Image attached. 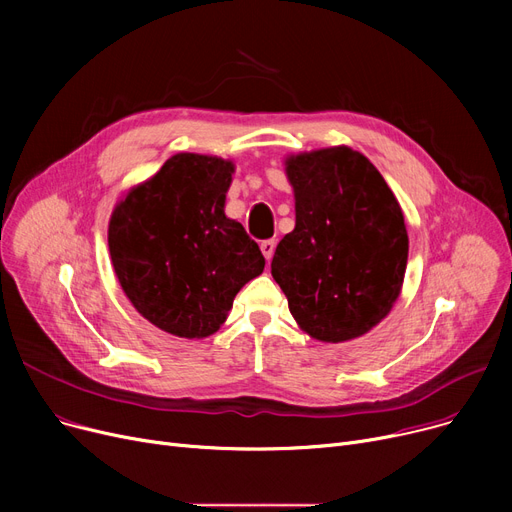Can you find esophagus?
Returning <instances> with one entry per match:
<instances>
[{"label":"esophagus","mask_w":512,"mask_h":512,"mask_svg":"<svg viewBox=\"0 0 512 512\" xmlns=\"http://www.w3.org/2000/svg\"><path fill=\"white\" fill-rule=\"evenodd\" d=\"M274 251H276V242L274 240H261V253H263V257L267 261L274 257Z\"/></svg>","instance_id":"obj_1"}]
</instances>
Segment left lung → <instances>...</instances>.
<instances>
[{
    "label": "left lung",
    "mask_w": 512,
    "mask_h": 512,
    "mask_svg": "<svg viewBox=\"0 0 512 512\" xmlns=\"http://www.w3.org/2000/svg\"><path fill=\"white\" fill-rule=\"evenodd\" d=\"M297 224L276 247L272 276L297 324L344 342L390 313L407 270L402 209L371 161L348 147L286 159Z\"/></svg>",
    "instance_id": "1"
}]
</instances>
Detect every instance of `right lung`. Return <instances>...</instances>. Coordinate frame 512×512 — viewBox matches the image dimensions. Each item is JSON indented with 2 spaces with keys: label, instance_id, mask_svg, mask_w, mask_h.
Returning <instances> with one entry per match:
<instances>
[{
  "label": "right lung",
  "instance_id": "right-lung-1",
  "mask_svg": "<svg viewBox=\"0 0 512 512\" xmlns=\"http://www.w3.org/2000/svg\"><path fill=\"white\" fill-rule=\"evenodd\" d=\"M232 161L178 153L112 213L110 255L122 290L153 326L180 338L218 332L265 259L226 218Z\"/></svg>",
  "mask_w": 512,
  "mask_h": 512
}]
</instances>
